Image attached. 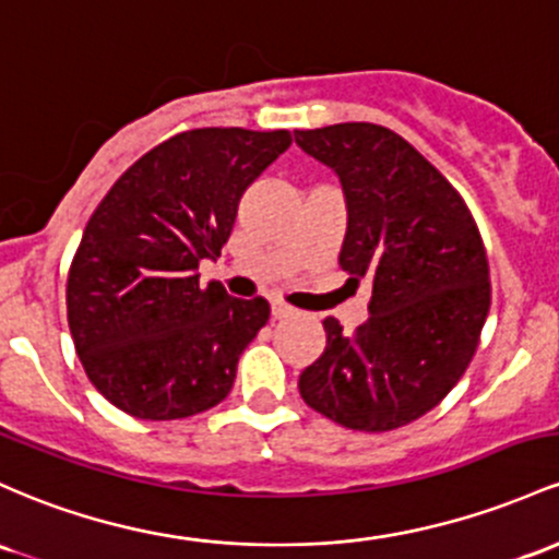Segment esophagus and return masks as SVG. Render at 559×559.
Listing matches in <instances>:
<instances>
[{"mask_svg": "<svg viewBox=\"0 0 559 559\" xmlns=\"http://www.w3.org/2000/svg\"><path fill=\"white\" fill-rule=\"evenodd\" d=\"M270 316H273V318H289L292 308H289V305L278 302V299H273V302H270Z\"/></svg>", "mask_w": 559, "mask_h": 559, "instance_id": "1", "label": "esophagus"}]
</instances>
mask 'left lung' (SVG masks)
I'll use <instances>...</instances> for the list:
<instances>
[{
  "label": "left lung",
  "mask_w": 559,
  "mask_h": 559,
  "mask_svg": "<svg viewBox=\"0 0 559 559\" xmlns=\"http://www.w3.org/2000/svg\"><path fill=\"white\" fill-rule=\"evenodd\" d=\"M294 143L340 177L347 233L340 267L369 284V321L299 373V395L336 425L388 432L456 388L490 308L488 260L462 195L388 127L347 121L297 130Z\"/></svg>",
  "instance_id": "left-lung-1"
}]
</instances>
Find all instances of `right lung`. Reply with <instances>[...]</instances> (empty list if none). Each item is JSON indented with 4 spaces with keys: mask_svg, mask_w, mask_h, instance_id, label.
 <instances>
[{
    "mask_svg": "<svg viewBox=\"0 0 559 559\" xmlns=\"http://www.w3.org/2000/svg\"><path fill=\"white\" fill-rule=\"evenodd\" d=\"M292 145L286 130L180 132L132 164L84 228L69 270V326L90 382L138 419H186L225 401L265 299L199 284L238 201Z\"/></svg>",
    "mask_w": 559,
    "mask_h": 559,
    "instance_id": "1",
    "label": "right lung"
}]
</instances>
